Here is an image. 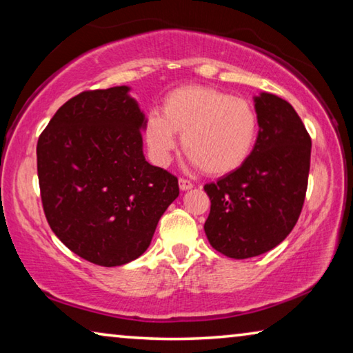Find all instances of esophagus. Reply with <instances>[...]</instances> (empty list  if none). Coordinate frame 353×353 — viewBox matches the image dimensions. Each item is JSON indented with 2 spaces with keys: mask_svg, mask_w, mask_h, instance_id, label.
I'll list each match as a JSON object with an SVG mask.
<instances>
[{
  "mask_svg": "<svg viewBox=\"0 0 353 353\" xmlns=\"http://www.w3.org/2000/svg\"><path fill=\"white\" fill-rule=\"evenodd\" d=\"M179 187H181L182 191H187V190L193 188V183H191V182L188 181V179L181 177V179H179Z\"/></svg>",
  "mask_w": 353,
  "mask_h": 353,
  "instance_id": "34e87169",
  "label": "esophagus"
}]
</instances>
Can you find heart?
I'll list each match as a JSON object with an SVG mask.
<instances>
[{"mask_svg": "<svg viewBox=\"0 0 353 353\" xmlns=\"http://www.w3.org/2000/svg\"><path fill=\"white\" fill-rule=\"evenodd\" d=\"M162 113L145 119V140L152 160L168 165L177 134L190 162L210 176H225L246 163L259 137V117L246 99L207 85H182L163 98Z\"/></svg>", "mask_w": 353, "mask_h": 353, "instance_id": "b5f03b06", "label": "heart"}]
</instances>
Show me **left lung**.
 Segmentation results:
<instances>
[{
    "label": "left lung",
    "instance_id": "obj_1",
    "mask_svg": "<svg viewBox=\"0 0 353 353\" xmlns=\"http://www.w3.org/2000/svg\"><path fill=\"white\" fill-rule=\"evenodd\" d=\"M259 137L241 168L207 183L212 248L243 260L268 252L296 225L305 201L312 139L292 105L271 93L254 98Z\"/></svg>",
    "mask_w": 353,
    "mask_h": 353
}]
</instances>
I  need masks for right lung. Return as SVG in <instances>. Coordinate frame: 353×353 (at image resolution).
<instances>
[{
  "instance_id": "add662e5",
  "label": "right lung",
  "mask_w": 353,
  "mask_h": 353,
  "mask_svg": "<svg viewBox=\"0 0 353 353\" xmlns=\"http://www.w3.org/2000/svg\"><path fill=\"white\" fill-rule=\"evenodd\" d=\"M128 85L67 101L37 141V174L51 230L94 265L132 261L179 196L177 177L146 162L145 113Z\"/></svg>"
}]
</instances>
